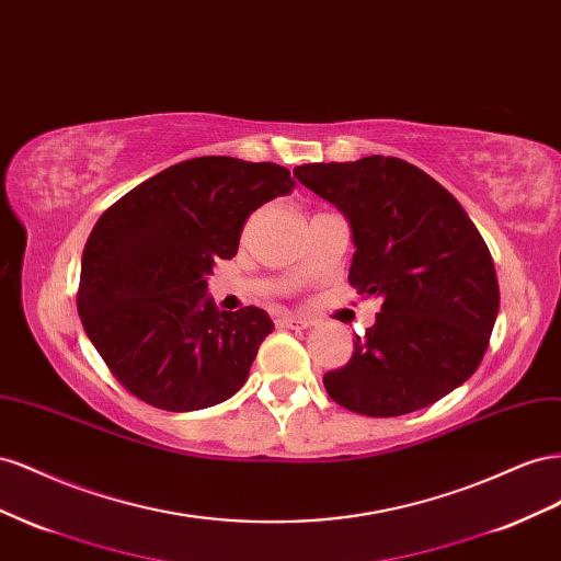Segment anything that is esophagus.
Wrapping results in <instances>:
<instances>
[{
  "label": "esophagus",
  "mask_w": 561,
  "mask_h": 561,
  "mask_svg": "<svg viewBox=\"0 0 561 561\" xmlns=\"http://www.w3.org/2000/svg\"><path fill=\"white\" fill-rule=\"evenodd\" d=\"M277 322H279V327H289V329H308V327H312V319L298 317V314H282Z\"/></svg>",
  "instance_id": "obj_1"
}]
</instances>
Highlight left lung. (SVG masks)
Wrapping results in <instances>:
<instances>
[{
  "label": "left lung",
  "instance_id": "8db88e82",
  "mask_svg": "<svg viewBox=\"0 0 561 561\" xmlns=\"http://www.w3.org/2000/svg\"><path fill=\"white\" fill-rule=\"evenodd\" d=\"M296 179L350 222L347 282L382 300L343 369L335 404L390 419L435 404L482 362L501 294L491 253L449 190L397 157L302 164Z\"/></svg>",
  "mask_w": 561,
  "mask_h": 561
}]
</instances>
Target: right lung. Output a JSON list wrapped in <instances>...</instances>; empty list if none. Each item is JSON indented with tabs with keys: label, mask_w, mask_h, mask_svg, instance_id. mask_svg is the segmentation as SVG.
I'll use <instances>...</instances> for the list:
<instances>
[{
	"label": "right lung",
	"mask_w": 561,
	"mask_h": 561,
	"mask_svg": "<svg viewBox=\"0 0 561 561\" xmlns=\"http://www.w3.org/2000/svg\"><path fill=\"white\" fill-rule=\"evenodd\" d=\"M294 187L279 164L195 157L126 192L99 218L77 310L126 390L157 409L197 411L244 386L275 324L253 306L220 312L206 277L237 253L244 220Z\"/></svg>",
	"instance_id": "right-lung-1"
}]
</instances>
